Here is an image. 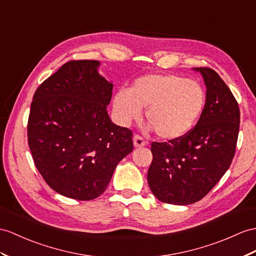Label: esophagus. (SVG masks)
Segmentation results:
<instances>
[{"label": "esophagus", "mask_w": 256, "mask_h": 256, "mask_svg": "<svg viewBox=\"0 0 256 256\" xmlns=\"http://www.w3.org/2000/svg\"><path fill=\"white\" fill-rule=\"evenodd\" d=\"M134 144L136 148H141V146H144L148 144V142L142 138L141 136L139 134H134Z\"/></svg>", "instance_id": "1"}]
</instances>
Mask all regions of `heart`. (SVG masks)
<instances>
[{"instance_id": "b5f03b06", "label": "heart", "mask_w": 256, "mask_h": 256, "mask_svg": "<svg viewBox=\"0 0 256 256\" xmlns=\"http://www.w3.org/2000/svg\"><path fill=\"white\" fill-rule=\"evenodd\" d=\"M205 93L196 81L176 74H148L130 88L118 91L113 102L117 120L128 126L139 120L141 110L160 138L172 140L188 134L200 117Z\"/></svg>"}]
</instances>
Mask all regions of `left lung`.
I'll return each mask as SVG.
<instances>
[{
	"mask_svg": "<svg viewBox=\"0 0 256 256\" xmlns=\"http://www.w3.org/2000/svg\"><path fill=\"white\" fill-rule=\"evenodd\" d=\"M206 102L196 124L178 139L152 142L148 182L160 201L188 205L203 198L232 164L240 126L239 104L215 70L196 68Z\"/></svg>",
	"mask_w": 256,
	"mask_h": 256,
	"instance_id": "1",
	"label": "left lung"
}]
</instances>
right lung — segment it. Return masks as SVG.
<instances>
[{"label":"right lung","mask_w":256,"mask_h":256,"mask_svg":"<svg viewBox=\"0 0 256 256\" xmlns=\"http://www.w3.org/2000/svg\"><path fill=\"white\" fill-rule=\"evenodd\" d=\"M98 60H70L36 90L27 124L36 170L60 194L79 201L100 196L115 167L134 150L132 132L112 122L113 84Z\"/></svg>","instance_id":"right-lung-1"}]
</instances>
